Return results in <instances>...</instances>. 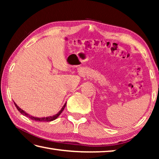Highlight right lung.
I'll list each match as a JSON object with an SVG mask.
<instances>
[{
    "mask_svg": "<svg viewBox=\"0 0 159 159\" xmlns=\"http://www.w3.org/2000/svg\"><path fill=\"white\" fill-rule=\"evenodd\" d=\"M14 104H15V107H16V108L17 109V110L19 111H20L21 114L22 115H24V116H26V117H29V118H31V119H32V120H36V121H52V120H55L56 118H57L59 116H60V114H61V113L63 111V110L64 109V108H65V107H66V103H65L64 104V106L62 107V108L61 109V110L60 111H59L57 114H55V115H54V116H48V117H42V118H39V117H34V116H31V115H29L28 113H26V111H24V110H22L21 109V108H20V107H19L17 105V104L16 103H15L14 102Z\"/></svg>",
    "mask_w": 159,
    "mask_h": 159,
    "instance_id": "1",
    "label": "right lung"
}]
</instances>
